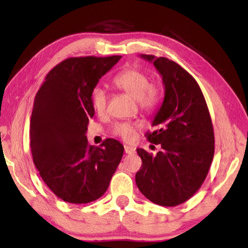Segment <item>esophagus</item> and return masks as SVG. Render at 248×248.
Returning a JSON list of instances; mask_svg holds the SVG:
<instances>
[{"instance_id": "1", "label": "esophagus", "mask_w": 248, "mask_h": 248, "mask_svg": "<svg viewBox=\"0 0 248 248\" xmlns=\"http://www.w3.org/2000/svg\"><path fill=\"white\" fill-rule=\"evenodd\" d=\"M124 151L127 155H132L135 152V148L132 146H128V145H124Z\"/></svg>"}]
</instances>
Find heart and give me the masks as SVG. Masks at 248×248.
<instances>
[{
  "label": "heart",
  "mask_w": 248,
  "mask_h": 248,
  "mask_svg": "<svg viewBox=\"0 0 248 248\" xmlns=\"http://www.w3.org/2000/svg\"><path fill=\"white\" fill-rule=\"evenodd\" d=\"M113 84L119 91L127 93L138 100L140 108L145 112L150 113L159 105V88L155 84L151 83L150 77L143 71L128 68L114 77ZM91 102L94 112L98 115H103L108 105L107 92L99 86L94 87L91 93ZM140 128V124L118 123L114 125L113 133L125 141H132Z\"/></svg>",
  "instance_id": "1"
}]
</instances>
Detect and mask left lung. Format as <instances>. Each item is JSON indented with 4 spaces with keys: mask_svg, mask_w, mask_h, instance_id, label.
I'll return each instance as SVG.
<instances>
[{
    "mask_svg": "<svg viewBox=\"0 0 248 248\" xmlns=\"http://www.w3.org/2000/svg\"><path fill=\"white\" fill-rule=\"evenodd\" d=\"M154 62L165 87L164 101L147 132L161 145L154 155L136 149L141 167L135 181L146 198L163 207L186 202L202 186L214 155L211 116L202 89L189 73L166 57L140 55Z\"/></svg>",
    "mask_w": 248,
    "mask_h": 248,
    "instance_id": "left-lung-1",
    "label": "left lung"
}]
</instances>
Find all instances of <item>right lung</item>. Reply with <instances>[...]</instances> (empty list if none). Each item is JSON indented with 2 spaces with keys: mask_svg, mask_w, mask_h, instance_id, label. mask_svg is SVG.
<instances>
[{
  "mask_svg": "<svg viewBox=\"0 0 248 248\" xmlns=\"http://www.w3.org/2000/svg\"><path fill=\"white\" fill-rule=\"evenodd\" d=\"M120 59L69 57L46 75L36 93L30 124L33 162L44 182L66 202L101 197L123 157L118 140L107 139L94 147L85 135L94 115L91 93Z\"/></svg>",
  "mask_w": 248,
  "mask_h": 248,
  "instance_id": "obj_1",
  "label": "right lung"
}]
</instances>
